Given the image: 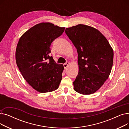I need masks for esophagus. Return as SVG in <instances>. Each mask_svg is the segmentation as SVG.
Returning <instances> with one entry per match:
<instances>
[{
	"label": "esophagus",
	"instance_id": "34e87169",
	"mask_svg": "<svg viewBox=\"0 0 129 129\" xmlns=\"http://www.w3.org/2000/svg\"><path fill=\"white\" fill-rule=\"evenodd\" d=\"M69 64H70V62H67L66 63H65L64 64V69H66L67 67H68V66L69 65Z\"/></svg>",
	"mask_w": 129,
	"mask_h": 129
}]
</instances>
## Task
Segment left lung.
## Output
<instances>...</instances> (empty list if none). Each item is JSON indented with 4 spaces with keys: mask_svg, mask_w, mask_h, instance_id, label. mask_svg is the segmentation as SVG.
I'll return each mask as SVG.
<instances>
[{
    "mask_svg": "<svg viewBox=\"0 0 129 129\" xmlns=\"http://www.w3.org/2000/svg\"><path fill=\"white\" fill-rule=\"evenodd\" d=\"M65 33L78 53L79 71L74 89L83 94L93 93L109 76L113 49L103 34L90 26L78 24L67 28Z\"/></svg>",
    "mask_w": 129,
    "mask_h": 129,
    "instance_id": "obj_1",
    "label": "left lung"
}]
</instances>
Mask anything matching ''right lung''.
Wrapping results in <instances>:
<instances>
[{"label":"right lung","instance_id":"add662e5","mask_svg":"<svg viewBox=\"0 0 129 129\" xmlns=\"http://www.w3.org/2000/svg\"><path fill=\"white\" fill-rule=\"evenodd\" d=\"M64 30L50 22L40 23L26 31L19 40L16 51L17 66L26 82L37 91L51 92L58 88L64 68L49 54L52 42Z\"/></svg>","mask_w":129,"mask_h":129}]
</instances>
